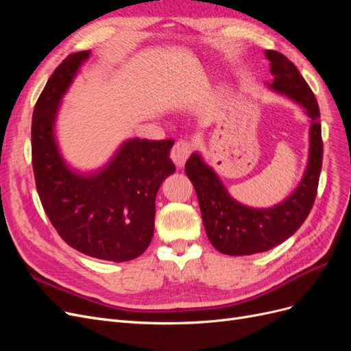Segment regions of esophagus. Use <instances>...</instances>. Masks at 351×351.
<instances>
[{
    "label": "esophagus",
    "mask_w": 351,
    "mask_h": 351,
    "mask_svg": "<svg viewBox=\"0 0 351 351\" xmlns=\"http://www.w3.org/2000/svg\"><path fill=\"white\" fill-rule=\"evenodd\" d=\"M190 155V145L184 141H180L174 145V147L171 149V159L173 162L178 167V168H183L187 158Z\"/></svg>",
    "instance_id": "obj_1"
}]
</instances>
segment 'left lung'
<instances>
[{
    "instance_id": "8db88e82",
    "label": "left lung",
    "mask_w": 351,
    "mask_h": 351,
    "mask_svg": "<svg viewBox=\"0 0 351 351\" xmlns=\"http://www.w3.org/2000/svg\"><path fill=\"white\" fill-rule=\"evenodd\" d=\"M271 61L272 82L268 89L300 105L309 117V154L303 177L293 192L269 208H253L232 197L215 169L193 152L186 162V174L193 183L208 239L218 252L244 256L267 252L291 237L309 215L316 197L322 168V134L319 107L293 62L277 51H265Z\"/></svg>"
}]
</instances>
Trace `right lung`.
<instances>
[{"mask_svg": "<svg viewBox=\"0 0 351 351\" xmlns=\"http://www.w3.org/2000/svg\"><path fill=\"white\" fill-rule=\"evenodd\" d=\"M90 51L69 56L52 73L32 117V164L51 224L69 246L88 256L125 262L147 249L154 236L155 197L174 174V141L127 139L102 167L73 168L61 154L57 119L61 102Z\"/></svg>", "mask_w": 351, "mask_h": 351, "instance_id": "1", "label": "right lung"}]
</instances>
